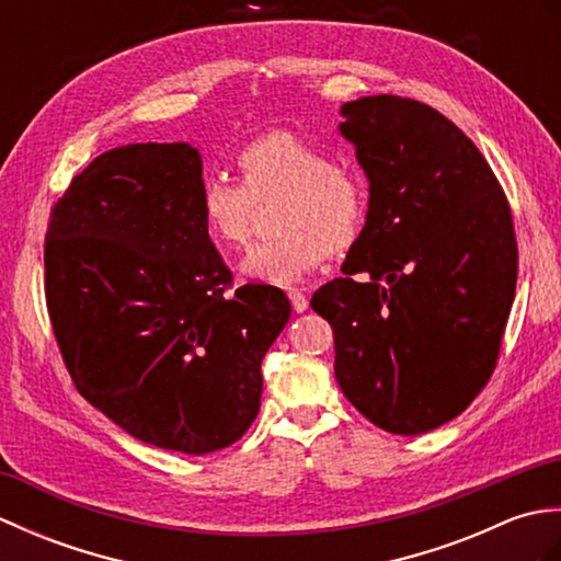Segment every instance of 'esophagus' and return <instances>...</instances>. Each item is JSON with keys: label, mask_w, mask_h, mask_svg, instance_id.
<instances>
[{"label": "esophagus", "mask_w": 561, "mask_h": 561, "mask_svg": "<svg viewBox=\"0 0 561 561\" xmlns=\"http://www.w3.org/2000/svg\"><path fill=\"white\" fill-rule=\"evenodd\" d=\"M287 294H289V301H291L294 311L296 313H304L306 308H308V296L304 291H299V289H289Z\"/></svg>", "instance_id": "esophagus-1"}]
</instances>
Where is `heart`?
I'll list each match as a JSON object with an SVG mask.
<instances>
[{
	"mask_svg": "<svg viewBox=\"0 0 561 561\" xmlns=\"http://www.w3.org/2000/svg\"><path fill=\"white\" fill-rule=\"evenodd\" d=\"M236 169L243 183L209 175L199 190V217L217 248L245 245L255 207L279 197L274 224L282 233L250 248L243 277L289 287L359 241L368 217L364 178L308 139L284 129L260 135L238 149Z\"/></svg>",
	"mask_w": 561,
	"mask_h": 561,
	"instance_id": "obj_1",
	"label": "heart"
}]
</instances>
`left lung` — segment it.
<instances>
[{
    "instance_id": "obj_1",
    "label": "left lung",
    "mask_w": 561,
    "mask_h": 561,
    "mask_svg": "<svg viewBox=\"0 0 561 561\" xmlns=\"http://www.w3.org/2000/svg\"><path fill=\"white\" fill-rule=\"evenodd\" d=\"M342 115L368 217L311 308L332 325L344 398L390 434H424L494 374L516 296L514 217L480 149L432 105L380 93Z\"/></svg>"
}]
</instances>
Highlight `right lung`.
I'll use <instances>...</instances> for the list:
<instances>
[{
    "instance_id": "1",
    "label": "right lung",
    "mask_w": 561,
    "mask_h": 561,
    "mask_svg": "<svg viewBox=\"0 0 561 561\" xmlns=\"http://www.w3.org/2000/svg\"><path fill=\"white\" fill-rule=\"evenodd\" d=\"M199 151L127 145L71 178L45 233V299L77 390L145 444L205 456L260 412V364L291 316L233 289L199 217Z\"/></svg>"
}]
</instances>
